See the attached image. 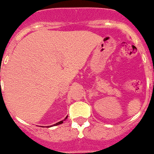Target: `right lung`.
Segmentation results:
<instances>
[{
    "mask_svg": "<svg viewBox=\"0 0 154 154\" xmlns=\"http://www.w3.org/2000/svg\"><path fill=\"white\" fill-rule=\"evenodd\" d=\"M66 118H67V116H66ZM61 123H63V121H60V122H57V123H56L54 125H60V124H61Z\"/></svg>",
    "mask_w": 154,
    "mask_h": 154,
    "instance_id": "add662e5",
    "label": "right lung"
}]
</instances>
